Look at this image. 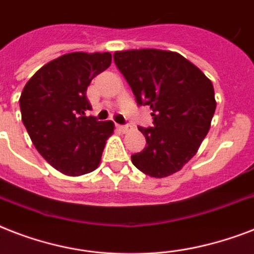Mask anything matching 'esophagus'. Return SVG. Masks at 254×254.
Returning <instances> with one entry per match:
<instances>
[{
    "mask_svg": "<svg viewBox=\"0 0 254 254\" xmlns=\"http://www.w3.org/2000/svg\"><path fill=\"white\" fill-rule=\"evenodd\" d=\"M117 127H119L121 131H124V133L130 129V127H129V125H117Z\"/></svg>",
    "mask_w": 254,
    "mask_h": 254,
    "instance_id": "obj_1",
    "label": "esophagus"
}]
</instances>
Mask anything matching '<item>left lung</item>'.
<instances>
[{"mask_svg": "<svg viewBox=\"0 0 254 254\" xmlns=\"http://www.w3.org/2000/svg\"><path fill=\"white\" fill-rule=\"evenodd\" d=\"M113 58L137 104L153 111V127H138L146 147L131 155V162L153 178L177 173L196 154L211 127L216 109L212 81L173 51L127 50Z\"/></svg>", "mask_w": 254, "mask_h": 254, "instance_id": "left-lung-1", "label": "left lung"}]
</instances>
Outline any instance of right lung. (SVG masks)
<instances>
[{
  "label": "right lung",
  "mask_w": 254,
  "mask_h": 254,
  "mask_svg": "<svg viewBox=\"0 0 254 254\" xmlns=\"http://www.w3.org/2000/svg\"><path fill=\"white\" fill-rule=\"evenodd\" d=\"M111 53H71L49 62L26 83L19 97L22 121L34 146L68 177L92 173L115 130L112 121L85 116L87 88L111 65Z\"/></svg>",
  "instance_id": "1"
}]
</instances>
